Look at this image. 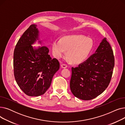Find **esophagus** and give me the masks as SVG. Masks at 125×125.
Returning a JSON list of instances; mask_svg holds the SVG:
<instances>
[{
	"label": "esophagus",
	"instance_id": "34e87169",
	"mask_svg": "<svg viewBox=\"0 0 125 125\" xmlns=\"http://www.w3.org/2000/svg\"><path fill=\"white\" fill-rule=\"evenodd\" d=\"M61 67H62V68H67V65L65 64H61Z\"/></svg>",
	"mask_w": 125,
	"mask_h": 125
}]
</instances>
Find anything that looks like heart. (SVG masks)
Instances as JSON below:
<instances>
[{"mask_svg": "<svg viewBox=\"0 0 125 125\" xmlns=\"http://www.w3.org/2000/svg\"><path fill=\"white\" fill-rule=\"evenodd\" d=\"M94 47L92 39L81 35H68L60 40L55 39L52 44V54L57 59L63 57L66 51V57L73 64L84 62L88 58Z\"/></svg>", "mask_w": 125, "mask_h": 125, "instance_id": "1", "label": "heart"}]
</instances>
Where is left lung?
I'll use <instances>...</instances> for the list:
<instances>
[{"instance_id":"1","label":"left lung","mask_w":125,"mask_h":125,"mask_svg":"<svg viewBox=\"0 0 125 125\" xmlns=\"http://www.w3.org/2000/svg\"><path fill=\"white\" fill-rule=\"evenodd\" d=\"M114 66L113 51L104 38L93 55L78 67H72L70 82L72 93L83 100L97 97L107 88Z\"/></svg>"}]
</instances>
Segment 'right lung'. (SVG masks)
Instances as JSON below:
<instances>
[{"label":"right lung","mask_w":125,"mask_h":125,"mask_svg":"<svg viewBox=\"0 0 125 125\" xmlns=\"http://www.w3.org/2000/svg\"><path fill=\"white\" fill-rule=\"evenodd\" d=\"M37 41L42 45L37 25L32 24L19 39L14 53L16 81L25 94L32 97L45 93L60 68L57 59H52L49 55L48 48L31 45Z\"/></svg>","instance_id":"1"}]
</instances>
